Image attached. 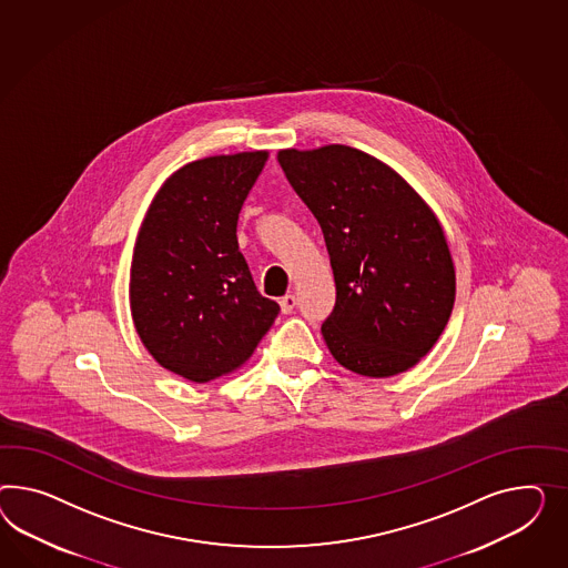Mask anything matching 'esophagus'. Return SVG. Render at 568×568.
I'll return each mask as SVG.
<instances>
[{"label": "esophagus", "instance_id": "34e87169", "mask_svg": "<svg viewBox=\"0 0 568 568\" xmlns=\"http://www.w3.org/2000/svg\"><path fill=\"white\" fill-rule=\"evenodd\" d=\"M278 306H281L283 314H292L293 307H295V295H293V293L283 295V297L278 300Z\"/></svg>", "mask_w": 568, "mask_h": 568}]
</instances>
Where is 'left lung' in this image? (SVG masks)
<instances>
[{"label": "left lung", "mask_w": 568, "mask_h": 568, "mask_svg": "<svg viewBox=\"0 0 568 568\" xmlns=\"http://www.w3.org/2000/svg\"><path fill=\"white\" fill-rule=\"evenodd\" d=\"M278 165L324 233L337 304L323 324L343 368L388 378L436 345L457 276L443 223L405 178L345 144L281 149Z\"/></svg>", "instance_id": "8db88e82"}]
</instances>
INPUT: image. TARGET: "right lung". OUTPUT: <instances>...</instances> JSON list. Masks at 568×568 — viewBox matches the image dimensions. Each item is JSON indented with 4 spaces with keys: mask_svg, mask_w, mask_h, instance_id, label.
<instances>
[{
    "mask_svg": "<svg viewBox=\"0 0 568 568\" xmlns=\"http://www.w3.org/2000/svg\"><path fill=\"white\" fill-rule=\"evenodd\" d=\"M268 151L215 154L171 173L140 225L130 312L144 349L190 383L242 368L275 323L237 245V219Z\"/></svg>",
    "mask_w": 568,
    "mask_h": 568,
    "instance_id": "right-lung-1",
    "label": "right lung"
}]
</instances>
